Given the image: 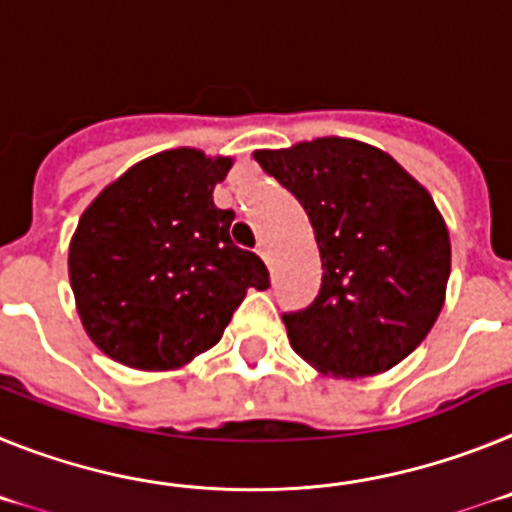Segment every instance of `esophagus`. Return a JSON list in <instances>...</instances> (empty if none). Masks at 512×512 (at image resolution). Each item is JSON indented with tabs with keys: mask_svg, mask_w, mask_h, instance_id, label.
<instances>
[{
	"mask_svg": "<svg viewBox=\"0 0 512 512\" xmlns=\"http://www.w3.org/2000/svg\"><path fill=\"white\" fill-rule=\"evenodd\" d=\"M255 252H257V257H260V260L265 262V265H268V262H270V250H268V244H265V242H257Z\"/></svg>",
	"mask_w": 512,
	"mask_h": 512,
	"instance_id": "obj_1",
	"label": "esophagus"
}]
</instances>
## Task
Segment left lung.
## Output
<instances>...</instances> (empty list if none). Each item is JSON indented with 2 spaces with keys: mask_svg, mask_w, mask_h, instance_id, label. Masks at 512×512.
Segmentation results:
<instances>
[{
  "mask_svg": "<svg viewBox=\"0 0 512 512\" xmlns=\"http://www.w3.org/2000/svg\"><path fill=\"white\" fill-rule=\"evenodd\" d=\"M255 159L301 203L322 257L317 299L283 314L291 348L342 379L397 366L441 314L451 273L428 190L376 146L337 136Z\"/></svg>",
  "mask_w": 512,
  "mask_h": 512,
  "instance_id": "1",
  "label": "left lung"
}]
</instances>
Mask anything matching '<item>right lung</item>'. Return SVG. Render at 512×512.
Listing matches in <instances>:
<instances>
[{
    "label": "right lung",
    "mask_w": 512,
    "mask_h": 512,
    "mask_svg": "<svg viewBox=\"0 0 512 512\" xmlns=\"http://www.w3.org/2000/svg\"><path fill=\"white\" fill-rule=\"evenodd\" d=\"M229 157L170 149L133 164L82 213L69 244L79 319L97 348L139 371H170L224 335L268 268L229 237L213 206Z\"/></svg>",
    "instance_id": "1"
}]
</instances>
